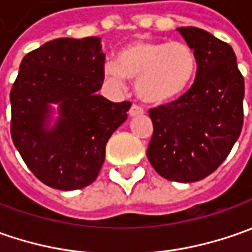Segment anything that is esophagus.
Instances as JSON below:
<instances>
[{
	"instance_id": "esophagus-1",
	"label": "esophagus",
	"mask_w": 252,
	"mask_h": 252,
	"mask_svg": "<svg viewBox=\"0 0 252 252\" xmlns=\"http://www.w3.org/2000/svg\"><path fill=\"white\" fill-rule=\"evenodd\" d=\"M143 113H144V111L141 109L139 105H131L130 111H129V116L134 118V116H141Z\"/></svg>"
}]
</instances>
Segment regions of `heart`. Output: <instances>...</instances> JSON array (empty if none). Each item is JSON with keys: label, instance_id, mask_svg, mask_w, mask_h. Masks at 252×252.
Listing matches in <instances>:
<instances>
[{"label": "heart", "instance_id": "1", "mask_svg": "<svg viewBox=\"0 0 252 252\" xmlns=\"http://www.w3.org/2000/svg\"><path fill=\"white\" fill-rule=\"evenodd\" d=\"M198 59L184 42L134 40L118 53L116 62L103 64L105 78L116 87L136 80V94L143 102L165 105L182 98L195 81Z\"/></svg>", "mask_w": 252, "mask_h": 252}]
</instances>
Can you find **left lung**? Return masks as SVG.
<instances>
[{
    "mask_svg": "<svg viewBox=\"0 0 252 252\" xmlns=\"http://www.w3.org/2000/svg\"><path fill=\"white\" fill-rule=\"evenodd\" d=\"M177 31L196 54V78L182 98L150 109L147 158L162 178L195 182L218 169L237 141L244 78L230 44L193 26Z\"/></svg>",
    "mask_w": 252,
    "mask_h": 252,
    "instance_id": "left-lung-1",
    "label": "left lung"
}]
</instances>
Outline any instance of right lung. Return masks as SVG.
Returning a JSON list of instances; mask_svg holds the SVG:
<instances>
[{"instance_id":"obj_1","label":"right lung","mask_w":252,"mask_h":252,"mask_svg":"<svg viewBox=\"0 0 252 252\" xmlns=\"http://www.w3.org/2000/svg\"><path fill=\"white\" fill-rule=\"evenodd\" d=\"M103 63L101 37L92 36L50 40L19 65L9 96L11 136L28 168L50 188L74 190L92 184L106 143L127 118L130 102L98 95Z\"/></svg>"}]
</instances>
